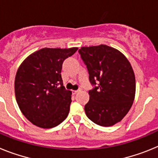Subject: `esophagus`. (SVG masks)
Wrapping results in <instances>:
<instances>
[{"label":"esophagus","instance_id":"obj_1","mask_svg":"<svg viewBox=\"0 0 158 158\" xmlns=\"http://www.w3.org/2000/svg\"><path fill=\"white\" fill-rule=\"evenodd\" d=\"M80 91H81L80 89H78V90H73V94H77L78 92H80Z\"/></svg>","mask_w":158,"mask_h":158}]
</instances>
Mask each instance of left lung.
I'll return each instance as SVG.
<instances>
[{"label": "left lung", "instance_id": "obj_1", "mask_svg": "<svg viewBox=\"0 0 158 158\" xmlns=\"http://www.w3.org/2000/svg\"><path fill=\"white\" fill-rule=\"evenodd\" d=\"M79 53L87 65L91 83L98 84L89 92L86 115L97 125L113 126L125 117L135 100L136 83L132 66L123 53L104 44L82 47Z\"/></svg>", "mask_w": 158, "mask_h": 158}]
</instances>
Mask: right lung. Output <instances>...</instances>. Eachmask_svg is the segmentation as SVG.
Returning <instances> with one entry per match:
<instances>
[{"label":"right lung","mask_w":158,"mask_h":158,"mask_svg":"<svg viewBox=\"0 0 158 158\" xmlns=\"http://www.w3.org/2000/svg\"><path fill=\"white\" fill-rule=\"evenodd\" d=\"M71 48H45L23 60L15 77V95L26 118L41 128L59 125L69 115L72 92L63 86L62 63L77 51Z\"/></svg>","instance_id":"add662e5"}]
</instances>
